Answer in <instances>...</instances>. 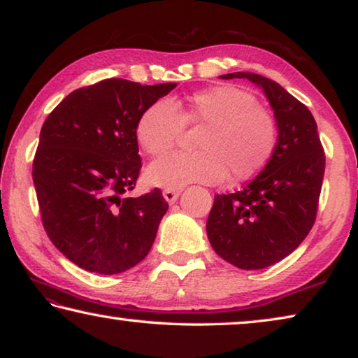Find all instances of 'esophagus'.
Masks as SVG:
<instances>
[{"mask_svg":"<svg viewBox=\"0 0 358 358\" xmlns=\"http://www.w3.org/2000/svg\"><path fill=\"white\" fill-rule=\"evenodd\" d=\"M180 192H181L180 189H164L162 191V196H164V199L169 203H173V202H177Z\"/></svg>","mask_w":358,"mask_h":358,"instance_id":"esophagus-1","label":"esophagus"}]
</instances>
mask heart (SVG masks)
<instances>
[{
	"instance_id": "heart-1",
	"label": "heart",
	"mask_w": 358,
	"mask_h": 358,
	"mask_svg": "<svg viewBox=\"0 0 358 358\" xmlns=\"http://www.w3.org/2000/svg\"><path fill=\"white\" fill-rule=\"evenodd\" d=\"M185 123L205 126L199 151H173L153 161L145 172L148 183L180 189L189 183L216 185L227 173L235 181L250 180L268 164L280 141L275 115L234 85L202 90L185 102H153L138 118L137 141L148 155H162L177 143Z\"/></svg>"
}]
</instances>
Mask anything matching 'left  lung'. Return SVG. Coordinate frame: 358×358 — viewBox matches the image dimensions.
Listing matches in <instances>:
<instances>
[{
  "label": "left lung",
  "mask_w": 358,
  "mask_h": 358,
  "mask_svg": "<svg viewBox=\"0 0 358 358\" xmlns=\"http://www.w3.org/2000/svg\"><path fill=\"white\" fill-rule=\"evenodd\" d=\"M221 77L248 78L262 87L280 128L275 155L264 171L243 189L216 194L207 220L217 256L238 268L259 270L289 256L313 229L325 153L310 108L280 83L252 72Z\"/></svg>",
  "instance_id": "8db88e82"
}]
</instances>
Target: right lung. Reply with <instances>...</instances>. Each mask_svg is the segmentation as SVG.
I'll return each mask as SVG.
<instances>
[{
    "label": "right lung",
    "mask_w": 358,
    "mask_h": 358,
    "mask_svg": "<svg viewBox=\"0 0 358 358\" xmlns=\"http://www.w3.org/2000/svg\"><path fill=\"white\" fill-rule=\"evenodd\" d=\"M175 87L106 78L66 96L42 124L33 159L42 226L80 268L117 275L153 246L169 203L159 187L126 192L142 167L138 118Z\"/></svg>",
    "instance_id": "1"
}]
</instances>
